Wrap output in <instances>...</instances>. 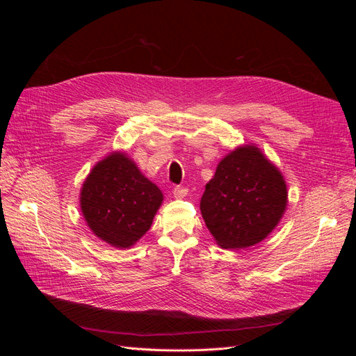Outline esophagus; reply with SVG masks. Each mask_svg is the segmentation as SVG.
<instances>
[{
  "instance_id": "1",
  "label": "esophagus",
  "mask_w": 356,
  "mask_h": 356,
  "mask_svg": "<svg viewBox=\"0 0 356 356\" xmlns=\"http://www.w3.org/2000/svg\"><path fill=\"white\" fill-rule=\"evenodd\" d=\"M187 195H188V188H186V187H175L174 188L175 199H184Z\"/></svg>"
}]
</instances>
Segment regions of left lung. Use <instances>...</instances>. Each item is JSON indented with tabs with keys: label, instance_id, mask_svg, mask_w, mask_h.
Instances as JSON below:
<instances>
[{
	"label": "left lung",
	"instance_id": "1",
	"mask_svg": "<svg viewBox=\"0 0 356 356\" xmlns=\"http://www.w3.org/2000/svg\"><path fill=\"white\" fill-rule=\"evenodd\" d=\"M279 169L255 145L238 147L217 166L200 200L204 224L225 250L264 241L281 221L288 203Z\"/></svg>",
	"mask_w": 356,
	"mask_h": 356
}]
</instances>
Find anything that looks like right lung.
<instances>
[{"instance_id": "obj_1", "label": "right lung", "mask_w": 356, "mask_h": 356, "mask_svg": "<svg viewBox=\"0 0 356 356\" xmlns=\"http://www.w3.org/2000/svg\"><path fill=\"white\" fill-rule=\"evenodd\" d=\"M161 202L160 188L122 152L98 161L80 193L81 212L90 230L122 250L149 230Z\"/></svg>"}]
</instances>
